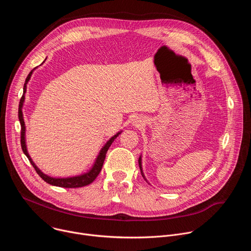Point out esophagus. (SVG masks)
Segmentation results:
<instances>
[{
	"mask_svg": "<svg viewBox=\"0 0 251 251\" xmlns=\"http://www.w3.org/2000/svg\"><path fill=\"white\" fill-rule=\"evenodd\" d=\"M133 124L136 126V127H140L142 125V120L140 118H137L135 119V121L133 122Z\"/></svg>",
	"mask_w": 251,
	"mask_h": 251,
	"instance_id": "obj_1",
	"label": "esophagus"
}]
</instances>
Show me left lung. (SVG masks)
<instances>
[{
	"label": "left lung",
	"instance_id": "1",
	"mask_svg": "<svg viewBox=\"0 0 251 251\" xmlns=\"http://www.w3.org/2000/svg\"><path fill=\"white\" fill-rule=\"evenodd\" d=\"M139 167H140V170H141V174H142L143 177H144V178H145L144 173H143V170H142V161H141V156H140V158H139ZM145 180H146V178H145Z\"/></svg>",
	"mask_w": 251,
	"mask_h": 251
}]
</instances>
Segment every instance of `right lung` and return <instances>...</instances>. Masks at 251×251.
Returning a JSON list of instances; mask_svg holds the SVG:
<instances>
[{
	"label": "right lung",
	"instance_id": "right-lung-1",
	"mask_svg": "<svg viewBox=\"0 0 251 251\" xmlns=\"http://www.w3.org/2000/svg\"><path fill=\"white\" fill-rule=\"evenodd\" d=\"M32 71L33 70H31L30 73L28 74V75L26 76V79H25V85H24V93H23V96H22V98L20 100V105H19V119H20L21 127H22V130H21V145H22L23 152L27 157L28 161L30 162V164L32 165L34 170L37 171L39 176L43 178L45 182H47L48 184L52 185V186H56V187H61V188H81V187L87 186V185L91 184L95 180V178L97 177V176L99 175V173H100V171L102 169V166H103V163H104L107 151H108L109 147L111 146L112 142H114V140L117 138V136H119V134L121 132H118L116 135H114L112 138H110L109 141H107V143L104 145V147L100 150V153L97 156V158L95 160V163H94V165L92 166V168H91V170L89 172H87L85 174H82V175H79V176H70V177H52V176H50L44 174L37 166H35V164L32 162L31 158L29 157V155L27 153L26 146H25V121H24L23 112H22L23 104H24V101H25V93L26 91V83L28 82V80H29V78L31 76Z\"/></svg>",
	"mask_w": 251,
	"mask_h": 251
}]
</instances>
